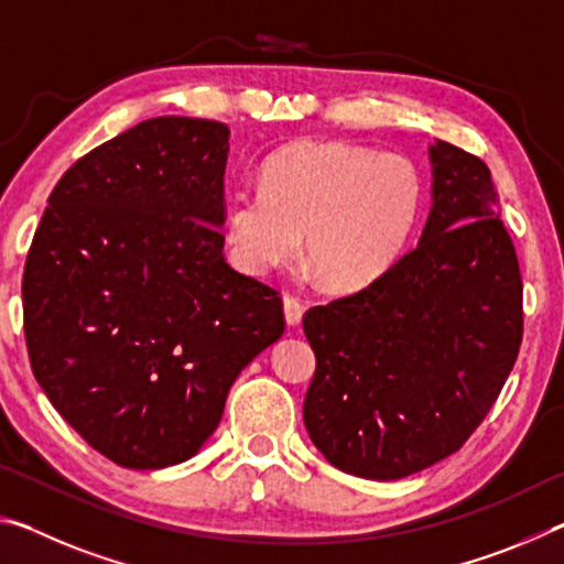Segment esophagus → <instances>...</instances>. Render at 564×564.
I'll return each mask as SVG.
<instances>
[{
    "label": "esophagus",
    "mask_w": 564,
    "mask_h": 564,
    "mask_svg": "<svg viewBox=\"0 0 564 564\" xmlns=\"http://www.w3.org/2000/svg\"><path fill=\"white\" fill-rule=\"evenodd\" d=\"M283 316L289 326H299L303 318V303L295 295H283Z\"/></svg>",
    "instance_id": "obj_1"
}]
</instances>
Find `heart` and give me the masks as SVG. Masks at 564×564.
Wrapping results in <instances>:
<instances>
[{"mask_svg": "<svg viewBox=\"0 0 564 564\" xmlns=\"http://www.w3.org/2000/svg\"><path fill=\"white\" fill-rule=\"evenodd\" d=\"M425 186L413 161L348 141H295L265 159L261 186L226 212L231 261L269 275L303 251L326 289L352 295L386 279L413 243Z\"/></svg>", "mask_w": 564, "mask_h": 564, "instance_id": "heart-1", "label": "heart"}]
</instances>
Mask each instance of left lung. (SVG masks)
Instances as JSON below:
<instances>
[{
  "instance_id": "8db88e82",
  "label": "left lung",
  "mask_w": 564,
  "mask_h": 564,
  "mask_svg": "<svg viewBox=\"0 0 564 564\" xmlns=\"http://www.w3.org/2000/svg\"><path fill=\"white\" fill-rule=\"evenodd\" d=\"M433 206L413 251L370 289L316 305L303 330L316 373L313 445L338 470L398 480L460 451L522 343V279L490 169L431 147Z\"/></svg>"
}]
</instances>
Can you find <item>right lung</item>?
<instances>
[{"label": "right lung", "mask_w": 564, "mask_h": 564, "mask_svg": "<svg viewBox=\"0 0 564 564\" xmlns=\"http://www.w3.org/2000/svg\"><path fill=\"white\" fill-rule=\"evenodd\" d=\"M228 133L156 117L89 151L54 186L26 256L36 383L131 470L194 457L238 373L283 336L279 291L224 259Z\"/></svg>", "instance_id": "obj_1"}]
</instances>
